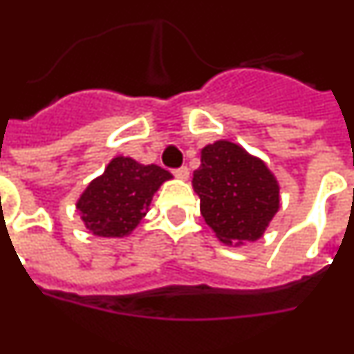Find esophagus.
Returning a JSON list of instances; mask_svg holds the SVG:
<instances>
[{
    "label": "esophagus",
    "instance_id": "esophagus-1",
    "mask_svg": "<svg viewBox=\"0 0 354 354\" xmlns=\"http://www.w3.org/2000/svg\"><path fill=\"white\" fill-rule=\"evenodd\" d=\"M173 174L176 178H180V180H187V178H188V167L187 166L176 167V169H173Z\"/></svg>",
    "mask_w": 354,
    "mask_h": 354
}]
</instances>
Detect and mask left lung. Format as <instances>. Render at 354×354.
<instances>
[{
	"mask_svg": "<svg viewBox=\"0 0 354 354\" xmlns=\"http://www.w3.org/2000/svg\"><path fill=\"white\" fill-rule=\"evenodd\" d=\"M192 183L201 214L227 244L262 237L279 207V187L266 164L230 141L203 148Z\"/></svg>",
	"mask_w": 354,
	"mask_h": 354,
	"instance_id": "8db88e82",
	"label": "left lung"
}]
</instances>
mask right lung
I'll use <instances>...</instances> for the list:
<instances>
[{"mask_svg":"<svg viewBox=\"0 0 354 354\" xmlns=\"http://www.w3.org/2000/svg\"><path fill=\"white\" fill-rule=\"evenodd\" d=\"M171 173L117 157L82 194L77 207L85 227L101 237H124L147 214L151 197Z\"/></svg>","mask_w":354,"mask_h":354,"instance_id":"add662e5","label":"right lung"}]
</instances>
